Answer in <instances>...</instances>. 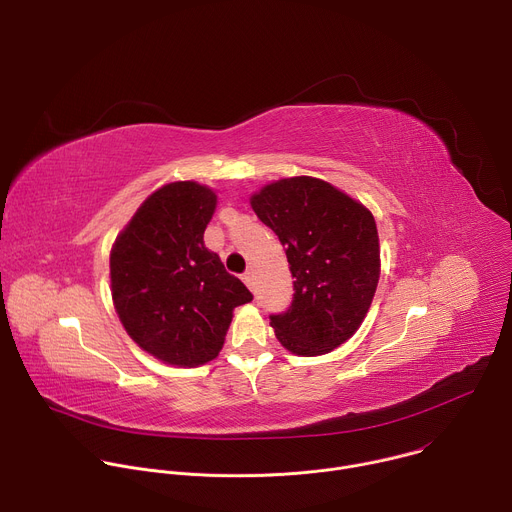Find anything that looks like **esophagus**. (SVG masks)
<instances>
[{
  "mask_svg": "<svg viewBox=\"0 0 512 512\" xmlns=\"http://www.w3.org/2000/svg\"><path fill=\"white\" fill-rule=\"evenodd\" d=\"M243 281H245V285H247L251 291L255 289V281H253V273H251V271L243 273Z\"/></svg>",
  "mask_w": 512,
  "mask_h": 512,
  "instance_id": "1",
  "label": "esophagus"
}]
</instances>
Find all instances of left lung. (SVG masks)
Here are the masks:
<instances>
[{"label":"left lung","mask_w":512,"mask_h":512,"mask_svg":"<svg viewBox=\"0 0 512 512\" xmlns=\"http://www.w3.org/2000/svg\"><path fill=\"white\" fill-rule=\"evenodd\" d=\"M251 206L279 237L296 277L289 310L269 316L281 346L320 356L344 344L367 316L381 275L371 210L312 176L271 182Z\"/></svg>","instance_id":"1"}]
</instances>
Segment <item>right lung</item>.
Instances as JSON below:
<instances>
[{"mask_svg": "<svg viewBox=\"0 0 512 512\" xmlns=\"http://www.w3.org/2000/svg\"><path fill=\"white\" fill-rule=\"evenodd\" d=\"M214 208L212 188L170 182L143 200L109 257L113 306L125 332L141 350L176 367L216 358L233 310L253 300L204 247Z\"/></svg>", "mask_w": 512, "mask_h": 512, "instance_id": "obj_1", "label": "right lung"}]
</instances>
